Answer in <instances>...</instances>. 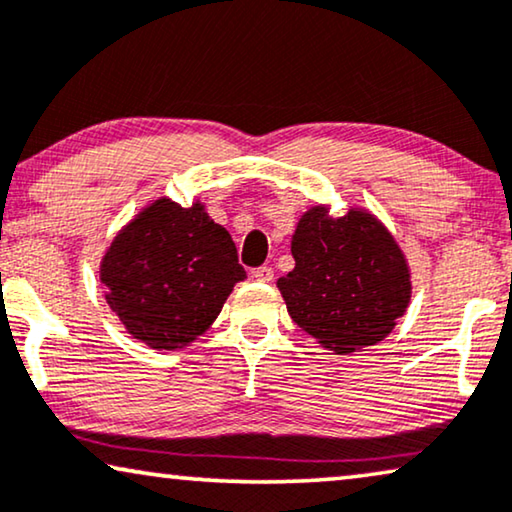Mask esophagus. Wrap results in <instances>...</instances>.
I'll return each instance as SVG.
<instances>
[{
  "label": "esophagus",
  "mask_w": 512,
  "mask_h": 512,
  "mask_svg": "<svg viewBox=\"0 0 512 512\" xmlns=\"http://www.w3.org/2000/svg\"><path fill=\"white\" fill-rule=\"evenodd\" d=\"M253 278L257 280V283H271L273 269H271V266H257V269L253 271Z\"/></svg>",
  "instance_id": "esophagus-1"
}]
</instances>
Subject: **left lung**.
Returning a JSON list of instances; mask_svg holds the SVG:
<instances>
[{
	"label": "left lung",
	"mask_w": 512,
	"mask_h": 512,
	"mask_svg": "<svg viewBox=\"0 0 512 512\" xmlns=\"http://www.w3.org/2000/svg\"><path fill=\"white\" fill-rule=\"evenodd\" d=\"M294 269L278 278L287 313L322 348L350 355L397 327L413 294L410 266L390 229L366 208L315 204L292 234Z\"/></svg>",
	"instance_id": "left-lung-1"
}]
</instances>
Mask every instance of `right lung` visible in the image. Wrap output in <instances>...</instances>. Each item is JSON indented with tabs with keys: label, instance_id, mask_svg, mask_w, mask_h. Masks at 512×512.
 Masks as SVG:
<instances>
[{
	"label": "right lung",
	"instance_id": "right-lung-1",
	"mask_svg": "<svg viewBox=\"0 0 512 512\" xmlns=\"http://www.w3.org/2000/svg\"><path fill=\"white\" fill-rule=\"evenodd\" d=\"M232 236L199 199L157 197L106 248L99 280L127 334L153 350H183L218 318L246 280Z\"/></svg>",
	"mask_w": 512,
	"mask_h": 512
}]
</instances>
